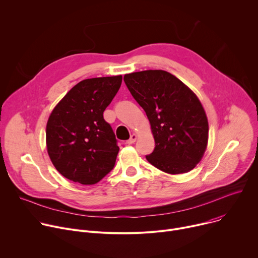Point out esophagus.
Returning <instances> with one entry per match:
<instances>
[{"mask_svg":"<svg viewBox=\"0 0 258 258\" xmlns=\"http://www.w3.org/2000/svg\"><path fill=\"white\" fill-rule=\"evenodd\" d=\"M136 140H137V135H135V134H133L132 136H131V138L126 141V144H128V145H131V144H134L135 142H136Z\"/></svg>","mask_w":258,"mask_h":258,"instance_id":"esophagus-1","label":"esophagus"}]
</instances>
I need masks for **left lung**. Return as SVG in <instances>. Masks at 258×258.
<instances>
[{
	"label": "left lung",
	"mask_w": 258,
	"mask_h": 258,
	"mask_svg": "<svg viewBox=\"0 0 258 258\" xmlns=\"http://www.w3.org/2000/svg\"><path fill=\"white\" fill-rule=\"evenodd\" d=\"M123 81L151 124L155 148L146 159L170 174L192 170L208 142V120L197 96L164 70L128 73Z\"/></svg>",
	"instance_id": "1"
}]
</instances>
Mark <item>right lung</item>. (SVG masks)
<instances>
[{"instance_id":"obj_1","label":"right lung","mask_w":258,"mask_h":258,"mask_svg":"<svg viewBox=\"0 0 258 258\" xmlns=\"http://www.w3.org/2000/svg\"><path fill=\"white\" fill-rule=\"evenodd\" d=\"M121 82V76L84 80L53 109L46 130L47 150L66 178L94 185L113 169L119 147L103 112Z\"/></svg>"}]
</instances>
